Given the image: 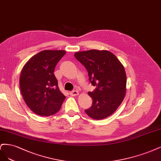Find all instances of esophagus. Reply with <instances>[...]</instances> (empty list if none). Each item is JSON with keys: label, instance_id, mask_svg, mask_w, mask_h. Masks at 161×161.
Masks as SVG:
<instances>
[{"label": "esophagus", "instance_id": "1", "mask_svg": "<svg viewBox=\"0 0 161 161\" xmlns=\"http://www.w3.org/2000/svg\"><path fill=\"white\" fill-rule=\"evenodd\" d=\"M69 94L71 96H77L79 95V92H78V91H77V90H74V91L70 92Z\"/></svg>", "mask_w": 161, "mask_h": 161}]
</instances>
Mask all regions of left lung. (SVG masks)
I'll return each mask as SVG.
<instances>
[{
    "mask_svg": "<svg viewBox=\"0 0 161 161\" xmlns=\"http://www.w3.org/2000/svg\"><path fill=\"white\" fill-rule=\"evenodd\" d=\"M75 58L85 66L95 90L88 92L93 100L85 110L90 118L102 120L111 116L122 102L126 92V74L121 62L107 50L78 51Z\"/></svg>",
    "mask_w": 161,
    "mask_h": 161,
    "instance_id": "left-lung-1",
    "label": "left lung"
}]
</instances>
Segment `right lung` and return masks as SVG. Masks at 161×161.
I'll return each instance as SVG.
<instances>
[{"label": "right lung", "instance_id": "obj_1", "mask_svg": "<svg viewBox=\"0 0 161 161\" xmlns=\"http://www.w3.org/2000/svg\"><path fill=\"white\" fill-rule=\"evenodd\" d=\"M65 53L64 50L41 51L28 60L20 72L19 85L23 97L37 115L55 114L65 100L53 72Z\"/></svg>", "mask_w": 161, "mask_h": 161}]
</instances>
